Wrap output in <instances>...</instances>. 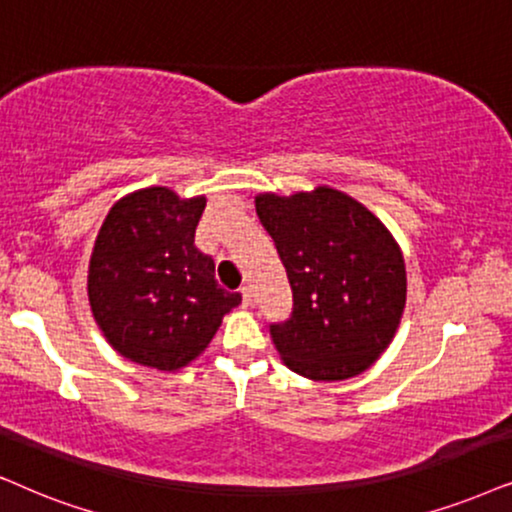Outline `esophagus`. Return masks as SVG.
I'll return each mask as SVG.
<instances>
[{"instance_id":"esophagus-1","label":"esophagus","mask_w":512,"mask_h":512,"mask_svg":"<svg viewBox=\"0 0 512 512\" xmlns=\"http://www.w3.org/2000/svg\"><path fill=\"white\" fill-rule=\"evenodd\" d=\"M241 297H243V304H245V307H250V304H252V290H250L248 286H243V288H241Z\"/></svg>"}]
</instances>
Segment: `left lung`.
Returning <instances> with one entry per match:
<instances>
[{
    "label": "left lung",
    "instance_id": "left-lung-1",
    "mask_svg": "<svg viewBox=\"0 0 512 512\" xmlns=\"http://www.w3.org/2000/svg\"><path fill=\"white\" fill-rule=\"evenodd\" d=\"M255 210L293 290L290 319L269 326L283 364L323 383L364 373L406 307V264L390 229L331 186L257 193Z\"/></svg>",
    "mask_w": 512,
    "mask_h": 512
}]
</instances>
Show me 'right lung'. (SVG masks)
Returning a JSON list of instances; mask_svg holds the SVG:
<instances>
[{
    "label": "right lung",
    "mask_w": 512,
    "mask_h": 512,
    "mask_svg": "<svg viewBox=\"0 0 512 512\" xmlns=\"http://www.w3.org/2000/svg\"><path fill=\"white\" fill-rule=\"evenodd\" d=\"M205 196L148 186L115 200L96 234L87 295L96 326L134 364L174 373L198 359L241 295L196 245Z\"/></svg>",
    "instance_id": "add662e5"
}]
</instances>
